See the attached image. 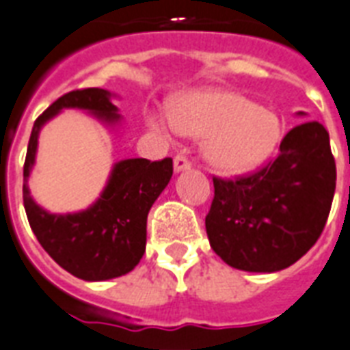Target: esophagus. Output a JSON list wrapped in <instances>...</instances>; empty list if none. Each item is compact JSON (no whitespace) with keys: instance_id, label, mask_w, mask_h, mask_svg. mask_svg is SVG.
Masks as SVG:
<instances>
[{"instance_id":"esophagus-1","label":"esophagus","mask_w":350,"mask_h":350,"mask_svg":"<svg viewBox=\"0 0 350 350\" xmlns=\"http://www.w3.org/2000/svg\"><path fill=\"white\" fill-rule=\"evenodd\" d=\"M191 162L186 157H183V154H177L175 157V160H173V170H175V173H180V172H186V170H190Z\"/></svg>"}]
</instances>
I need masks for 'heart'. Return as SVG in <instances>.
Instances as JSON below:
<instances>
[{
	"instance_id": "1",
	"label": "heart",
	"mask_w": 350,
	"mask_h": 350,
	"mask_svg": "<svg viewBox=\"0 0 350 350\" xmlns=\"http://www.w3.org/2000/svg\"><path fill=\"white\" fill-rule=\"evenodd\" d=\"M170 123L178 135L206 138L203 157L215 172L240 175L258 167L271 157L282 138V122L232 90H196L175 97L170 105ZM147 125L165 131L159 114L147 116Z\"/></svg>"
}]
</instances>
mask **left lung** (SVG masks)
<instances>
[{
    "instance_id": "obj_1",
    "label": "left lung",
    "mask_w": 350,
    "mask_h": 350,
    "mask_svg": "<svg viewBox=\"0 0 350 350\" xmlns=\"http://www.w3.org/2000/svg\"><path fill=\"white\" fill-rule=\"evenodd\" d=\"M334 190L336 162L327 129L317 122L301 123L260 172L236 180L214 178V201L204 219L210 247L241 271L286 269L321 236Z\"/></svg>"
}]
</instances>
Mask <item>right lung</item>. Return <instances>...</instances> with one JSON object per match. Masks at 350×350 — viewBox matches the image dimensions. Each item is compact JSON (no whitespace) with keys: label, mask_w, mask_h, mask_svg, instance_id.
I'll use <instances>...</instances> for the list:
<instances>
[{"label":"right lung","mask_w":350,"mask_h":350,"mask_svg":"<svg viewBox=\"0 0 350 350\" xmlns=\"http://www.w3.org/2000/svg\"><path fill=\"white\" fill-rule=\"evenodd\" d=\"M114 94L103 88L73 90L59 97L31 131L23 164V206L36 240L57 264L88 282L110 280L133 271L146 253L147 214L173 175V160L125 159L112 165L109 180L85 210L51 214L31 197L29 175L35 167L42 127L66 109L83 110L116 127L122 122Z\"/></svg>","instance_id":"add662e5"}]
</instances>
